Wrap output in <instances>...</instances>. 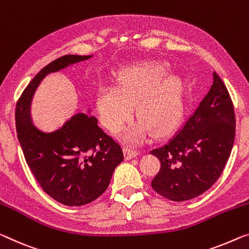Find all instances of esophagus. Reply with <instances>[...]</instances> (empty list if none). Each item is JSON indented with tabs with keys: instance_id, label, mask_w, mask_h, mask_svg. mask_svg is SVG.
I'll return each mask as SVG.
<instances>
[{
	"instance_id": "34e87169",
	"label": "esophagus",
	"mask_w": 249,
	"mask_h": 249,
	"mask_svg": "<svg viewBox=\"0 0 249 249\" xmlns=\"http://www.w3.org/2000/svg\"><path fill=\"white\" fill-rule=\"evenodd\" d=\"M125 159H132L138 156V150L131 146H124V148Z\"/></svg>"
}]
</instances>
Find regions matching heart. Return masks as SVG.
Returning <instances> with one entry per match:
<instances>
[{"label":"heart","instance_id":"obj_1","mask_svg":"<svg viewBox=\"0 0 249 249\" xmlns=\"http://www.w3.org/2000/svg\"><path fill=\"white\" fill-rule=\"evenodd\" d=\"M168 74L167 64L146 62L128 69L118 80V89L100 88L97 109L103 125L118 131L130 120L136 103L140 121L129 129V137H142L149 128L158 133L173 128L182 116L186 86L179 76Z\"/></svg>","mask_w":249,"mask_h":249}]
</instances>
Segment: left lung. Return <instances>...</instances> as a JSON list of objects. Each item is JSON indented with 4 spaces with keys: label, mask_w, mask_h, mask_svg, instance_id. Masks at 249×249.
<instances>
[{
    "label": "left lung",
    "mask_w": 249,
    "mask_h": 249,
    "mask_svg": "<svg viewBox=\"0 0 249 249\" xmlns=\"http://www.w3.org/2000/svg\"><path fill=\"white\" fill-rule=\"evenodd\" d=\"M236 118L223 80L213 72V85L183 127L151 155L160 161L152 179L156 193L173 201H185L208 190L231 156Z\"/></svg>",
    "instance_id": "8db88e82"
}]
</instances>
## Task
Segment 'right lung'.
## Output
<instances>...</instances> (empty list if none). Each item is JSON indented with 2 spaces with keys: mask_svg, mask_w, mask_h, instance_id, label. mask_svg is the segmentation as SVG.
<instances>
[{
  "mask_svg": "<svg viewBox=\"0 0 249 249\" xmlns=\"http://www.w3.org/2000/svg\"><path fill=\"white\" fill-rule=\"evenodd\" d=\"M89 58L69 54L52 61L31 80L15 107V125L26 163L44 193L66 206H82L100 197L124 160V151L98 120L86 113L75 114L54 132L40 131L31 122L30 103L48 73Z\"/></svg>",
  "mask_w": 249,
  "mask_h": 249,
  "instance_id": "add662e5",
  "label": "right lung"
}]
</instances>
